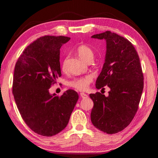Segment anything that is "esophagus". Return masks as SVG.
<instances>
[{
	"instance_id": "obj_1",
	"label": "esophagus",
	"mask_w": 158,
	"mask_h": 158,
	"mask_svg": "<svg viewBox=\"0 0 158 158\" xmlns=\"http://www.w3.org/2000/svg\"><path fill=\"white\" fill-rule=\"evenodd\" d=\"M80 97H81L83 99H86V98H89V96H88V95L85 94V93H80Z\"/></svg>"
}]
</instances>
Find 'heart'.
Listing matches in <instances>:
<instances>
[{
	"label": "heart",
	"instance_id": "obj_1",
	"mask_svg": "<svg viewBox=\"0 0 158 158\" xmlns=\"http://www.w3.org/2000/svg\"><path fill=\"white\" fill-rule=\"evenodd\" d=\"M77 52L79 56L85 62L91 60L94 56V52L90 47L86 44H81L77 48ZM61 69L65 71L66 69V59L64 60L61 65ZM93 81L91 75H86L81 77H77L68 82V85L80 91H84L89 88V85Z\"/></svg>",
	"mask_w": 158,
	"mask_h": 158
}]
</instances>
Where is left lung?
Listing matches in <instances>:
<instances>
[{
    "instance_id": "1",
    "label": "left lung",
    "mask_w": 158,
    "mask_h": 158,
    "mask_svg": "<svg viewBox=\"0 0 158 158\" xmlns=\"http://www.w3.org/2000/svg\"><path fill=\"white\" fill-rule=\"evenodd\" d=\"M93 38L106 42L105 62L96 81V89H110L109 95L90 94L94 103L90 119L94 126L107 134L124 130L132 121L143 89L139 57L132 44L119 35L106 31Z\"/></svg>"
}]
</instances>
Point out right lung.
Listing matches in <instances>:
<instances>
[{
  "label": "right lung",
  "mask_w": 158,
  "mask_h": 158,
  "mask_svg": "<svg viewBox=\"0 0 158 158\" xmlns=\"http://www.w3.org/2000/svg\"><path fill=\"white\" fill-rule=\"evenodd\" d=\"M69 39L40 37L26 48L15 65L12 93L17 108L26 124L44 137L65 129L79 99L78 93L72 89L60 96L49 91L61 76L60 49Z\"/></svg>",
  "instance_id": "obj_1"
}]
</instances>
